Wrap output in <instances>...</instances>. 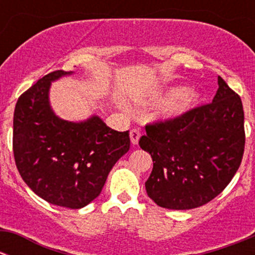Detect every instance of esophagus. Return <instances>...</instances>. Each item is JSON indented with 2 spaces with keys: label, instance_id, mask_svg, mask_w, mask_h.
<instances>
[{
  "label": "esophagus",
  "instance_id": "obj_1",
  "mask_svg": "<svg viewBox=\"0 0 255 255\" xmlns=\"http://www.w3.org/2000/svg\"><path fill=\"white\" fill-rule=\"evenodd\" d=\"M129 137H130V142H132V144H138L140 138V130L137 129V128H133V129H130L129 132Z\"/></svg>",
  "mask_w": 255,
  "mask_h": 255
}]
</instances>
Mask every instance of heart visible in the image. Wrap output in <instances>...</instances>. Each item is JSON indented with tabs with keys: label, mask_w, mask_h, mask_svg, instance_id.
I'll list each match as a JSON object with an SVG mask.
<instances>
[{
	"label": "heart",
	"mask_w": 255,
	"mask_h": 255,
	"mask_svg": "<svg viewBox=\"0 0 255 255\" xmlns=\"http://www.w3.org/2000/svg\"><path fill=\"white\" fill-rule=\"evenodd\" d=\"M200 99V94L194 89H179L171 91V97L166 102L164 112L165 115L179 116L189 111L190 109L197 104Z\"/></svg>",
	"instance_id": "heart-1"
}]
</instances>
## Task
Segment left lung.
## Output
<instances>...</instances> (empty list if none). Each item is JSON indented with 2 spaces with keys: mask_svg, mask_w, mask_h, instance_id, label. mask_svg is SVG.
<instances>
[{
  "mask_svg": "<svg viewBox=\"0 0 255 255\" xmlns=\"http://www.w3.org/2000/svg\"><path fill=\"white\" fill-rule=\"evenodd\" d=\"M139 139L153 159L148 196L169 210H191L226 189L242 163L246 143L241 97L218 76L211 104L149 123Z\"/></svg>",
  "mask_w": 255,
  "mask_h": 255,
  "instance_id": "obj_1",
  "label": "left lung"
}]
</instances>
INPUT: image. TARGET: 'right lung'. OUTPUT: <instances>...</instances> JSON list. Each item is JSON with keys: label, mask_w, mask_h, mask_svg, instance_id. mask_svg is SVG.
Here are the masks:
<instances>
[{"label": "right lung", "mask_w": 255, "mask_h": 255, "mask_svg": "<svg viewBox=\"0 0 255 255\" xmlns=\"http://www.w3.org/2000/svg\"><path fill=\"white\" fill-rule=\"evenodd\" d=\"M56 70L39 79L18 99L13 116V154L20 176L49 204L81 208L102 191L109 173L129 150V133L107 127L97 116L69 122L49 104Z\"/></svg>", "instance_id": "obj_1"}]
</instances>
